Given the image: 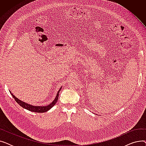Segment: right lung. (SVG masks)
<instances>
[{
  "label": "right lung",
  "mask_w": 146,
  "mask_h": 146,
  "mask_svg": "<svg viewBox=\"0 0 146 146\" xmlns=\"http://www.w3.org/2000/svg\"><path fill=\"white\" fill-rule=\"evenodd\" d=\"M61 88H60L59 90L58 91L57 94L56 95V97L55 98V99H54V101L49 105H48L47 106H34V105H31L30 104H27L24 102H23L21 100H19V99H18L17 97H15L12 93L10 91V93L12 95V96H13V98L15 99V101H16L21 106H22V108H24L28 111H33L34 112H38V113H42V112H45L48 111V110H50L52 107H53L55 105V104L57 103V101H58V95H59V92L61 90Z\"/></svg>",
  "instance_id": "1"
}]
</instances>
